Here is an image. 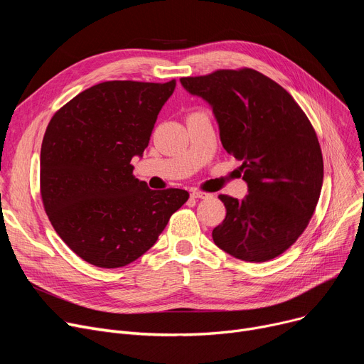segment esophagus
I'll use <instances>...</instances> for the list:
<instances>
[{
  "label": "esophagus",
  "instance_id": "1",
  "mask_svg": "<svg viewBox=\"0 0 364 364\" xmlns=\"http://www.w3.org/2000/svg\"><path fill=\"white\" fill-rule=\"evenodd\" d=\"M190 196H192L193 199H211L213 198V195L205 193V192H199V190H193V192L190 193Z\"/></svg>",
  "mask_w": 364,
  "mask_h": 364
}]
</instances>
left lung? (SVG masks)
<instances>
[{"mask_svg": "<svg viewBox=\"0 0 364 364\" xmlns=\"http://www.w3.org/2000/svg\"><path fill=\"white\" fill-rule=\"evenodd\" d=\"M213 109L223 147L242 162L247 195H220L224 221L213 230L224 252L247 262L283 254L302 235L323 184L316 132L292 95L254 69L181 78Z\"/></svg>", "mask_w": 364, "mask_h": 364, "instance_id": "8db88e82", "label": "left lung"}]
</instances>
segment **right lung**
Masks as SVG:
<instances>
[{"label": "right lung", "mask_w": 364, "mask_h": 364, "mask_svg": "<svg viewBox=\"0 0 364 364\" xmlns=\"http://www.w3.org/2000/svg\"><path fill=\"white\" fill-rule=\"evenodd\" d=\"M176 81H107L51 118L41 146V196L57 235L84 261L118 269L156 243L188 199L132 176Z\"/></svg>", "instance_id": "obj_1"}]
</instances>
